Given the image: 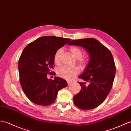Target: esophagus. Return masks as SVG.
<instances>
[{
	"label": "esophagus",
	"mask_w": 131,
	"mask_h": 131,
	"mask_svg": "<svg viewBox=\"0 0 131 131\" xmlns=\"http://www.w3.org/2000/svg\"><path fill=\"white\" fill-rule=\"evenodd\" d=\"M67 83H68V85L69 86V85H71L72 83L71 82H69V81H68V82H67Z\"/></svg>",
	"instance_id": "1"
}]
</instances>
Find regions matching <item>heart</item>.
<instances>
[{
    "label": "heart",
    "mask_w": 131,
    "mask_h": 131,
    "mask_svg": "<svg viewBox=\"0 0 131 131\" xmlns=\"http://www.w3.org/2000/svg\"><path fill=\"white\" fill-rule=\"evenodd\" d=\"M69 51L73 57L77 59L78 63L81 66H85L88 62L87 57H82V50L76 46H72L69 48ZM63 52L62 49H59L56 51L54 56V62L57 65L59 64L60 57ZM79 73V69L77 67L70 68L68 67H62L58 69V76L67 80H72Z\"/></svg>",
    "instance_id": "1"
}]
</instances>
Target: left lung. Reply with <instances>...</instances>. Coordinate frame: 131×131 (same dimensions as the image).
Here are the masks:
<instances>
[{
	"label": "left lung",
	"instance_id": "1",
	"mask_svg": "<svg viewBox=\"0 0 131 131\" xmlns=\"http://www.w3.org/2000/svg\"><path fill=\"white\" fill-rule=\"evenodd\" d=\"M82 47L89 54V62L78 78L81 91L73 96L75 105L83 110L94 109L105 100L112 88L115 66L111 52L96 39L74 40L68 43ZM88 85H86V83Z\"/></svg>",
	"mask_w": 131,
	"mask_h": 131
}]
</instances>
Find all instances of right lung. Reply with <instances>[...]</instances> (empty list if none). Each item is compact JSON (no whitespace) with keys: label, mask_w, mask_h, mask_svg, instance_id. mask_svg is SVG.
Here are the masks:
<instances>
[{"label":"right lung","mask_w":131,"mask_h":131,"mask_svg":"<svg viewBox=\"0 0 131 131\" xmlns=\"http://www.w3.org/2000/svg\"><path fill=\"white\" fill-rule=\"evenodd\" d=\"M71 41V39L45 36L24 49L18 60L19 81L31 102L40 105H50L56 100L58 91L67 86L65 80L58 77L54 80L48 79L47 74H53L50 72L54 67L56 51Z\"/></svg>","instance_id":"add662e5"}]
</instances>
